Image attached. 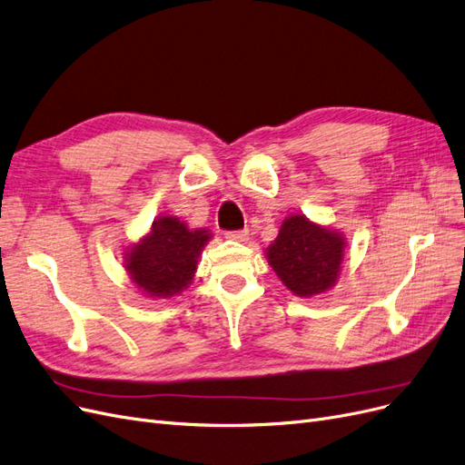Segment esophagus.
Here are the masks:
<instances>
[{
    "label": "esophagus",
    "mask_w": 465,
    "mask_h": 465,
    "mask_svg": "<svg viewBox=\"0 0 465 465\" xmlns=\"http://www.w3.org/2000/svg\"><path fill=\"white\" fill-rule=\"evenodd\" d=\"M228 239H233V242H247L249 232L247 230H239V232H226Z\"/></svg>",
    "instance_id": "esophagus-1"
}]
</instances>
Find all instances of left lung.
Returning <instances> with one entry per match:
<instances>
[{"instance_id": "obj_1", "label": "left lung", "mask_w": 465, "mask_h": 465, "mask_svg": "<svg viewBox=\"0 0 465 465\" xmlns=\"http://www.w3.org/2000/svg\"><path fill=\"white\" fill-rule=\"evenodd\" d=\"M346 235L331 226L290 214L264 249L280 282L297 297L322 295L336 286L346 261Z\"/></svg>"}]
</instances>
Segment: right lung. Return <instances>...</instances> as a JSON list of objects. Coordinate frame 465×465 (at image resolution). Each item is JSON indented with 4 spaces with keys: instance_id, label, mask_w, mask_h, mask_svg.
<instances>
[{
    "instance_id": "right-lung-1",
    "label": "right lung",
    "mask_w": 465,
    "mask_h": 465,
    "mask_svg": "<svg viewBox=\"0 0 465 465\" xmlns=\"http://www.w3.org/2000/svg\"><path fill=\"white\" fill-rule=\"evenodd\" d=\"M211 239V230L189 228L177 216H158L151 230L124 251V268L133 288L151 299L183 293Z\"/></svg>"
}]
</instances>
